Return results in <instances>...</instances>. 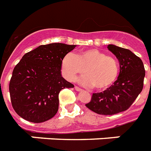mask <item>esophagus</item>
Segmentation results:
<instances>
[{
	"instance_id": "34e87169",
	"label": "esophagus",
	"mask_w": 151,
	"mask_h": 151,
	"mask_svg": "<svg viewBox=\"0 0 151 151\" xmlns=\"http://www.w3.org/2000/svg\"><path fill=\"white\" fill-rule=\"evenodd\" d=\"M74 88H75L76 91H78V92H79V91H81V88L80 87H78V86H74Z\"/></svg>"
}]
</instances>
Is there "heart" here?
<instances>
[{"label":"heart","instance_id":"1","mask_svg":"<svg viewBox=\"0 0 151 151\" xmlns=\"http://www.w3.org/2000/svg\"><path fill=\"white\" fill-rule=\"evenodd\" d=\"M63 74L68 81H73L78 74L85 73L80 81L91 85L96 90H104L117 81L120 73L119 62L97 48L81 51L73 55L68 53L61 61Z\"/></svg>","mask_w":151,"mask_h":151}]
</instances>
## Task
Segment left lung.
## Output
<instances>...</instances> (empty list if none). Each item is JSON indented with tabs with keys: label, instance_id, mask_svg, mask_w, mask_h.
Returning a JSON list of instances; mask_svg holds the SVG:
<instances>
[{
	"label": "left lung",
	"instance_id": "obj_1",
	"mask_svg": "<svg viewBox=\"0 0 151 151\" xmlns=\"http://www.w3.org/2000/svg\"><path fill=\"white\" fill-rule=\"evenodd\" d=\"M120 63L117 80L103 92L93 93L85 104L98 114L113 115L128 110L143 88L145 69L141 59L126 48L114 45H107Z\"/></svg>",
	"mask_w": 151,
	"mask_h": 151
}]
</instances>
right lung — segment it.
I'll use <instances>...</instances> for the list:
<instances>
[{"instance_id": "obj_1", "label": "right lung", "mask_w": 151, "mask_h": 151, "mask_svg": "<svg viewBox=\"0 0 151 151\" xmlns=\"http://www.w3.org/2000/svg\"><path fill=\"white\" fill-rule=\"evenodd\" d=\"M76 45L52 43L27 52L13 70L9 92L13 109L28 122L41 123L56 114L59 93L73 88L61 75V61Z\"/></svg>"}]
</instances>
